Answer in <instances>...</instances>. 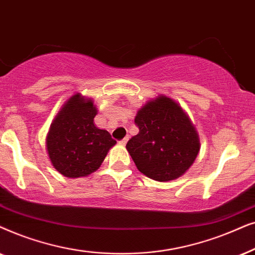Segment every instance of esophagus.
Masks as SVG:
<instances>
[{"instance_id": "esophagus-1", "label": "esophagus", "mask_w": 255, "mask_h": 255, "mask_svg": "<svg viewBox=\"0 0 255 255\" xmlns=\"http://www.w3.org/2000/svg\"><path fill=\"white\" fill-rule=\"evenodd\" d=\"M128 138H129V136H128V135H127V136H126V137H124V138H122V140H120V143L121 144H126V143H127V141H128Z\"/></svg>"}]
</instances>
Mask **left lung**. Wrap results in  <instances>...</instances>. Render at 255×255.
Returning a JSON list of instances; mask_svg holds the SVG:
<instances>
[{"label": "left lung", "mask_w": 255, "mask_h": 255, "mask_svg": "<svg viewBox=\"0 0 255 255\" xmlns=\"http://www.w3.org/2000/svg\"><path fill=\"white\" fill-rule=\"evenodd\" d=\"M138 134L126 144L142 174L155 181L178 178L198 155L199 140L182 108L169 98L158 97L137 112Z\"/></svg>", "instance_id": "8db88e82"}]
</instances>
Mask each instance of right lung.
Returning a JSON list of instances; mask_svg holds the SVG:
<instances>
[{"label":"right lung","instance_id":"right-lung-1","mask_svg":"<svg viewBox=\"0 0 255 255\" xmlns=\"http://www.w3.org/2000/svg\"><path fill=\"white\" fill-rule=\"evenodd\" d=\"M97 110L92 100L73 96L50 127L46 147L53 167L66 177L92 174L117 143L107 130L93 124Z\"/></svg>","mask_w":255,"mask_h":255}]
</instances>
